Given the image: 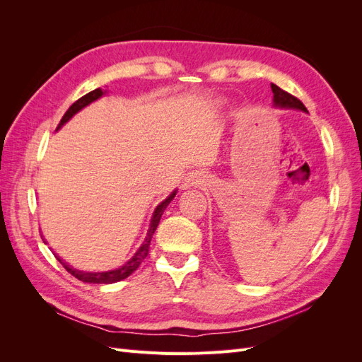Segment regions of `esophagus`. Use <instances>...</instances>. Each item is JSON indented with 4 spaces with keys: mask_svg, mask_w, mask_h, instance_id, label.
I'll list each match as a JSON object with an SVG mask.
<instances>
[{
    "mask_svg": "<svg viewBox=\"0 0 362 362\" xmlns=\"http://www.w3.org/2000/svg\"><path fill=\"white\" fill-rule=\"evenodd\" d=\"M204 181V172L201 170H194V172H190L185 175L184 178V182H182V187L187 189V187H192V185H198Z\"/></svg>",
    "mask_w": 362,
    "mask_h": 362,
    "instance_id": "34e87169",
    "label": "esophagus"
}]
</instances>
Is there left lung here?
I'll return each mask as SVG.
<instances>
[{
    "label": "left lung",
    "instance_id": "left-lung-1",
    "mask_svg": "<svg viewBox=\"0 0 362 362\" xmlns=\"http://www.w3.org/2000/svg\"><path fill=\"white\" fill-rule=\"evenodd\" d=\"M272 92H273V103H275V105L282 108H298V110L308 112L298 98L290 95L286 90H282L276 84H272Z\"/></svg>",
    "mask_w": 362,
    "mask_h": 362
}]
</instances>
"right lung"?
Segmentation results:
<instances>
[{"instance_id":"1","label":"right lung","mask_w":362,"mask_h":362,"mask_svg":"<svg viewBox=\"0 0 362 362\" xmlns=\"http://www.w3.org/2000/svg\"><path fill=\"white\" fill-rule=\"evenodd\" d=\"M103 95H104L103 89H100V87H98V89H95V90H92V92H89V93H86L84 96H81L80 100H76V101L68 108V112L64 113V116L62 117L57 129H59L63 124H66L68 120H69L76 112H80L83 107H86L87 104H90V103H93L95 100H98V98L103 96ZM175 194H177V192H173L168 199H164V201L156 208L154 216H152V218H151L149 231H148V234H146V237H145V240H144V245H141V246L139 247V250L136 252L134 257L131 258L128 262H125V264H124L122 267H119L117 270H112V272H104V273H84V272H78V270L71 269L69 266L64 264V262H62V259H60L63 267L66 269V270L71 273V275L75 276L76 279H80V281H83V282H89V284H113V282H119V281H122V279L128 278V276L131 275V273H134V272L139 269V266H140L141 262H144V259L148 257L152 235H154L156 229H157V226H158V223H160L161 214L164 213V210H166V206L170 204V201L175 198Z\"/></svg>"}]
</instances>
